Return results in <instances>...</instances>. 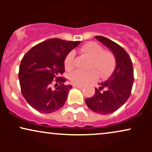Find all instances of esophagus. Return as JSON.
<instances>
[{"instance_id": "34e87169", "label": "esophagus", "mask_w": 152, "mask_h": 152, "mask_svg": "<svg viewBox=\"0 0 152 152\" xmlns=\"http://www.w3.org/2000/svg\"><path fill=\"white\" fill-rule=\"evenodd\" d=\"M74 87V88H83V86H76V85H74V86H73Z\"/></svg>"}]
</instances>
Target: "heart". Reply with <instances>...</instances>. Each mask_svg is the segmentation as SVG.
<instances>
[{"label":"heart","mask_w":152,"mask_h":152,"mask_svg":"<svg viewBox=\"0 0 152 152\" xmlns=\"http://www.w3.org/2000/svg\"><path fill=\"white\" fill-rule=\"evenodd\" d=\"M81 52L86 54L90 59L88 68L93 70H76L69 76V80L76 86H85L87 83L94 82L97 78V74L100 77H108L115 68V58L111 52L104 50L100 45L95 42H88L81 48ZM75 53L70 51L66 55L64 66L67 71L73 69L74 66Z\"/></svg>","instance_id":"b5f03b06"}]
</instances>
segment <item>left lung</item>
Returning <instances> with one entry per match:
<instances>
[{
  "label": "left lung",
  "instance_id": "1",
  "mask_svg": "<svg viewBox=\"0 0 152 152\" xmlns=\"http://www.w3.org/2000/svg\"><path fill=\"white\" fill-rule=\"evenodd\" d=\"M98 41L111 50L115 57L116 67L106 81L95 88V94L86 99V104L91 111L99 114H109L118 110L130 96L134 83L132 61L126 51L119 45L104 36H95ZM105 88V91H100Z\"/></svg>",
  "mask_w": 152,
  "mask_h": 152
}]
</instances>
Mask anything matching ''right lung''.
I'll list each match as a JSON object with an SVG mask.
<instances>
[{
	"label": "right lung",
	"mask_w": 152,
	"mask_h": 152,
	"mask_svg": "<svg viewBox=\"0 0 152 152\" xmlns=\"http://www.w3.org/2000/svg\"><path fill=\"white\" fill-rule=\"evenodd\" d=\"M80 43L81 41L50 38L24 55L19 67L20 89L26 102L36 111L50 114L64 105L72 86L64 85L66 80L60 76L65 71L66 55ZM53 82L58 86L55 90L50 87Z\"/></svg>",
	"instance_id": "1"
}]
</instances>
